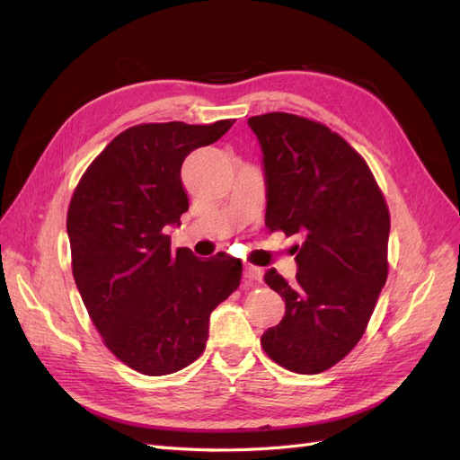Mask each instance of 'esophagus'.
Listing matches in <instances>:
<instances>
[{
	"label": "esophagus",
	"instance_id": "obj_1",
	"mask_svg": "<svg viewBox=\"0 0 460 460\" xmlns=\"http://www.w3.org/2000/svg\"><path fill=\"white\" fill-rule=\"evenodd\" d=\"M243 277H245V280L252 285V282H259L261 280L262 272L257 267H245V270H243Z\"/></svg>",
	"mask_w": 460,
	"mask_h": 460
}]
</instances>
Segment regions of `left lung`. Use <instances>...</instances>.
I'll use <instances>...</instances> for the list:
<instances>
[{
  "label": "left lung",
  "mask_w": 460,
  "mask_h": 460,
  "mask_svg": "<svg viewBox=\"0 0 460 460\" xmlns=\"http://www.w3.org/2000/svg\"><path fill=\"white\" fill-rule=\"evenodd\" d=\"M247 124L262 152L265 225L302 237L296 282L265 272L287 312L261 346L295 374H320L358 344L385 285L387 205L364 158L324 124L287 112Z\"/></svg>",
  "instance_id": "1"
}]
</instances>
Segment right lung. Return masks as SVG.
Here are the masks:
<instances>
[{"instance_id":"obj_1","label":"right lung","mask_w":460,"mask_h":460,"mask_svg":"<svg viewBox=\"0 0 460 460\" xmlns=\"http://www.w3.org/2000/svg\"><path fill=\"white\" fill-rule=\"evenodd\" d=\"M233 122L132 126L89 165L68 205L76 288L106 348L144 376L193 364L211 312L241 282L239 259L217 252L201 261L185 247L172 252L165 235L190 208L183 160Z\"/></svg>"}]
</instances>
